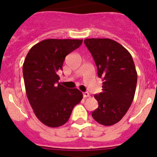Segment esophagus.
<instances>
[{
  "label": "esophagus",
  "mask_w": 157,
  "mask_h": 157,
  "mask_svg": "<svg viewBox=\"0 0 157 157\" xmlns=\"http://www.w3.org/2000/svg\"><path fill=\"white\" fill-rule=\"evenodd\" d=\"M83 97L84 98H86V97H90V93H87V92H85V93H83Z\"/></svg>",
  "instance_id": "esophagus-1"
}]
</instances>
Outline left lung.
Segmentation results:
<instances>
[{"label": "left lung", "instance_id": "left-lung-1", "mask_svg": "<svg viewBox=\"0 0 157 157\" xmlns=\"http://www.w3.org/2000/svg\"><path fill=\"white\" fill-rule=\"evenodd\" d=\"M84 43L102 78V93L96 94L99 107L92 112L99 124L118 123L131 106L137 86V74L131 54L121 44L110 39H86Z\"/></svg>", "mask_w": 157, "mask_h": 157}]
</instances>
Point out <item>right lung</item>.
<instances>
[{
    "instance_id": "right-lung-1",
    "label": "right lung",
    "mask_w": 157,
    "mask_h": 157,
    "mask_svg": "<svg viewBox=\"0 0 157 157\" xmlns=\"http://www.w3.org/2000/svg\"><path fill=\"white\" fill-rule=\"evenodd\" d=\"M83 39H45L32 47L23 65L26 96L38 119L51 128L68 121L73 109L83 99L77 89L58 83L65 57L81 45Z\"/></svg>"
}]
</instances>
